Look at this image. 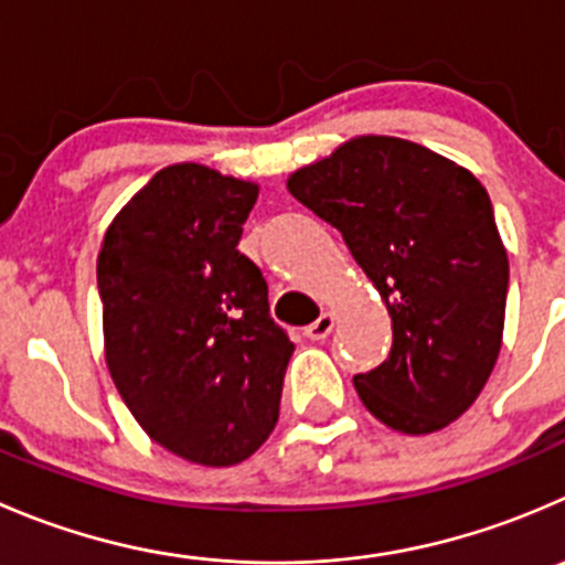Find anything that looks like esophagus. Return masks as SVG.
Here are the masks:
<instances>
[{
	"instance_id": "esophagus-1",
	"label": "esophagus",
	"mask_w": 565,
	"mask_h": 565,
	"mask_svg": "<svg viewBox=\"0 0 565 565\" xmlns=\"http://www.w3.org/2000/svg\"><path fill=\"white\" fill-rule=\"evenodd\" d=\"M331 331H333V315H331V311H322V315L317 317L311 326L303 328L306 337L315 339V342H322V339H326Z\"/></svg>"
}]
</instances>
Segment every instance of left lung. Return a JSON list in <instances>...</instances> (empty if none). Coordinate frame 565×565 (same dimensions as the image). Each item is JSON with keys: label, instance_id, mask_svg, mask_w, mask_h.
Instances as JSON below:
<instances>
[{"label": "left lung", "instance_id": "obj_1", "mask_svg": "<svg viewBox=\"0 0 565 565\" xmlns=\"http://www.w3.org/2000/svg\"><path fill=\"white\" fill-rule=\"evenodd\" d=\"M289 193L339 228L392 317V350L353 375L372 416L434 434L478 399L502 348L508 254L483 184L411 140L353 137Z\"/></svg>", "mask_w": 565, "mask_h": 565}]
</instances>
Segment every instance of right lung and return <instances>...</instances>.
<instances>
[{
  "label": "right lung",
  "mask_w": 565,
  "mask_h": 565,
  "mask_svg": "<svg viewBox=\"0 0 565 565\" xmlns=\"http://www.w3.org/2000/svg\"><path fill=\"white\" fill-rule=\"evenodd\" d=\"M259 188L206 166L162 168L104 234V355L140 428L184 461L234 467L278 422L295 344L239 254Z\"/></svg>",
  "instance_id": "1"
}]
</instances>
